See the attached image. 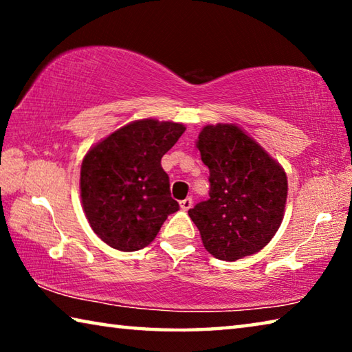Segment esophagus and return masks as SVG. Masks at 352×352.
Listing matches in <instances>:
<instances>
[{
	"instance_id": "obj_1",
	"label": "esophagus",
	"mask_w": 352,
	"mask_h": 352,
	"mask_svg": "<svg viewBox=\"0 0 352 352\" xmlns=\"http://www.w3.org/2000/svg\"><path fill=\"white\" fill-rule=\"evenodd\" d=\"M190 206H192V199H190V197H188V199H184V200L180 201V208H182L183 211H188Z\"/></svg>"
}]
</instances>
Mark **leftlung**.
<instances>
[{"instance_id": "obj_1", "label": "left lung", "mask_w": 352, "mask_h": 352, "mask_svg": "<svg viewBox=\"0 0 352 352\" xmlns=\"http://www.w3.org/2000/svg\"><path fill=\"white\" fill-rule=\"evenodd\" d=\"M197 147L210 169V199L188 214L205 248L222 261L258 253L283 222L284 169L234 124L204 127Z\"/></svg>"}]
</instances>
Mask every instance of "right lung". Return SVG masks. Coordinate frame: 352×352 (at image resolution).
Instances as JSON below:
<instances>
[{
  "instance_id": "right-lung-1",
  "label": "right lung",
  "mask_w": 352,
  "mask_h": 352,
  "mask_svg": "<svg viewBox=\"0 0 352 352\" xmlns=\"http://www.w3.org/2000/svg\"><path fill=\"white\" fill-rule=\"evenodd\" d=\"M186 127L157 119L130 122L98 142L80 168V197L88 223L121 252L147 247L169 214L170 197L162 158Z\"/></svg>"
}]
</instances>
